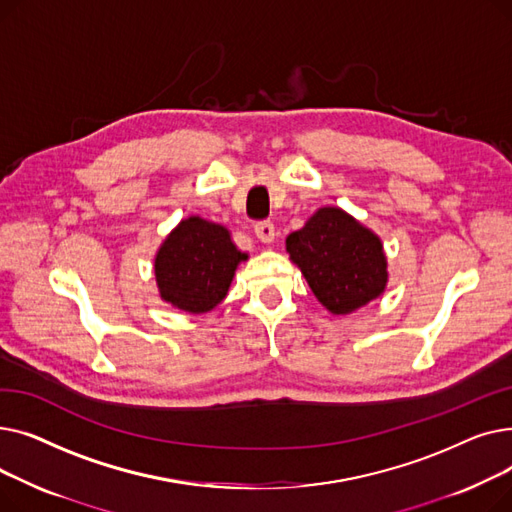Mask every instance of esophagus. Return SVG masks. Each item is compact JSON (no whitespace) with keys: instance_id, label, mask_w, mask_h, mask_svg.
<instances>
[{"instance_id":"34e87169","label":"esophagus","mask_w":512,"mask_h":512,"mask_svg":"<svg viewBox=\"0 0 512 512\" xmlns=\"http://www.w3.org/2000/svg\"><path fill=\"white\" fill-rule=\"evenodd\" d=\"M255 234L261 242H272L276 238V228L270 220H261L255 224Z\"/></svg>"}]
</instances>
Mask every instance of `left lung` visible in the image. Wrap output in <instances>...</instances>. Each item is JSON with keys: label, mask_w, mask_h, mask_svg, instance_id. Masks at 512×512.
I'll return each mask as SVG.
<instances>
[{"label": "left lung", "mask_w": 512, "mask_h": 512, "mask_svg": "<svg viewBox=\"0 0 512 512\" xmlns=\"http://www.w3.org/2000/svg\"><path fill=\"white\" fill-rule=\"evenodd\" d=\"M286 251L301 267L317 301L336 315L367 305L386 288L380 238L338 207H321L286 238Z\"/></svg>", "instance_id": "1"}]
</instances>
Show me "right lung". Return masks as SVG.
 Wrapping results in <instances>:
<instances>
[{
    "label": "right lung",
    "instance_id": "1",
    "mask_svg": "<svg viewBox=\"0 0 512 512\" xmlns=\"http://www.w3.org/2000/svg\"><path fill=\"white\" fill-rule=\"evenodd\" d=\"M240 253L224 226L188 218L166 238L155 257L161 299L188 313H205L222 303Z\"/></svg>",
    "mask_w": 512,
    "mask_h": 512
}]
</instances>
